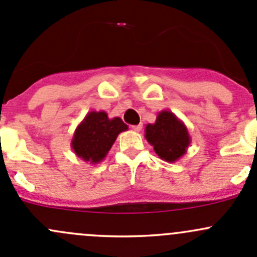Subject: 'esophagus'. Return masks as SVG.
Masks as SVG:
<instances>
[{"label":"esophagus","instance_id":"obj_1","mask_svg":"<svg viewBox=\"0 0 257 257\" xmlns=\"http://www.w3.org/2000/svg\"><path fill=\"white\" fill-rule=\"evenodd\" d=\"M142 128H143V125H142V124H138V125H133V126H132V129H133L134 132H141Z\"/></svg>","mask_w":257,"mask_h":257}]
</instances>
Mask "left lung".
<instances>
[{"mask_svg":"<svg viewBox=\"0 0 257 257\" xmlns=\"http://www.w3.org/2000/svg\"><path fill=\"white\" fill-rule=\"evenodd\" d=\"M145 139L153 145L160 159L175 163L184 157L191 143V138L183 120L170 110L158 113L154 123L145 126Z\"/></svg>","mask_w":257,"mask_h":257,"instance_id":"1","label":"left lung"}]
</instances>
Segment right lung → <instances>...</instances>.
Here are the masks:
<instances>
[{
    "mask_svg": "<svg viewBox=\"0 0 257 257\" xmlns=\"http://www.w3.org/2000/svg\"><path fill=\"white\" fill-rule=\"evenodd\" d=\"M125 131L128 125L119 116L110 119L104 110H92L74 131L71 147L83 162L98 164L107 157L119 133Z\"/></svg>",
    "mask_w": 257,
    "mask_h": 257,
    "instance_id": "add662e5",
    "label": "right lung"
}]
</instances>
